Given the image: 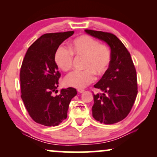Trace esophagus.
Listing matches in <instances>:
<instances>
[{
	"mask_svg": "<svg viewBox=\"0 0 157 157\" xmlns=\"http://www.w3.org/2000/svg\"><path fill=\"white\" fill-rule=\"evenodd\" d=\"M84 91L83 89H77V92L78 93H82Z\"/></svg>",
	"mask_w": 157,
	"mask_h": 157,
	"instance_id": "obj_1",
	"label": "esophagus"
}]
</instances>
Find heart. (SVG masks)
I'll list each match as a JSON object with an SVG mask.
<instances>
[{"mask_svg":"<svg viewBox=\"0 0 157 157\" xmlns=\"http://www.w3.org/2000/svg\"><path fill=\"white\" fill-rule=\"evenodd\" d=\"M73 55L77 57H84L82 71H72L65 77L66 86L75 89H83L94 82V74L102 76L109 70L111 61V51L105 45L100 44L98 40L89 35H80L70 44V50L63 46L57 48L55 62L63 71L72 67Z\"/></svg>","mask_w":157,"mask_h":157,"instance_id":"b5f03b06","label":"heart"}]
</instances>
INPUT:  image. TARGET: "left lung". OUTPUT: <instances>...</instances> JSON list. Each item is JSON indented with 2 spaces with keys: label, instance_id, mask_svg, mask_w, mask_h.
Here are the masks:
<instances>
[{
  "label": "left lung",
  "instance_id": "obj_1",
  "mask_svg": "<svg viewBox=\"0 0 157 157\" xmlns=\"http://www.w3.org/2000/svg\"><path fill=\"white\" fill-rule=\"evenodd\" d=\"M92 37L105 42L111 48V64L102 78L94 85L102 94H94L93 117L110 125L128 116L137 95L136 71L131 55L116 35L109 32L86 29Z\"/></svg>",
  "mask_w": 157,
  "mask_h": 157
}]
</instances>
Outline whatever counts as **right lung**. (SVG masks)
Instances as JSON below:
<instances>
[{
    "mask_svg": "<svg viewBox=\"0 0 157 157\" xmlns=\"http://www.w3.org/2000/svg\"><path fill=\"white\" fill-rule=\"evenodd\" d=\"M73 31L45 34L27 50L20 72L21 98L32 120L45 126H56L67 117L71 99L76 96L74 88L57 91L60 73L55 62L57 48Z\"/></svg>",
    "mask_w": 157,
    "mask_h": 157,
    "instance_id": "add662e5",
    "label": "right lung"
}]
</instances>
